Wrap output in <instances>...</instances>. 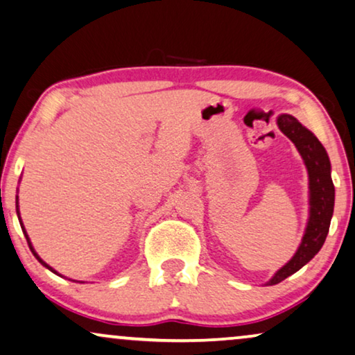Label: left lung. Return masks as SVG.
Returning <instances> with one entry per match:
<instances>
[{"mask_svg": "<svg viewBox=\"0 0 355 355\" xmlns=\"http://www.w3.org/2000/svg\"><path fill=\"white\" fill-rule=\"evenodd\" d=\"M277 126L295 144L306 172H309V193H310V214L302 243L289 263H286L279 271L266 282V286L279 284L291 274L305 266L323 247L329 224H331L334 209V185L331 180V162L318 138L302 126L292 115L277 116Z\"/></svg>", "mask_w": 355, "mask_h": 355, "instance_id": "left-lung-1", "label": "left lung"}]
</instances>
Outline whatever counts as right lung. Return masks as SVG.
Listing matches in <instances>:
<instances>
[{"label": "right lung", "instance_id": "obj_1", "mask_svg": "<svg viewBox=\"0 0 355 355\" xmlns=\"http://www.w3.org/2000/svg\"><path fill=\"white\" fill-rule=\"evenodd\" d=\"M17 214H19V212H17ZM19 222H21V227H22V232H24V235H26V239H27V243H29V248H31V252H32V253H34V257H35L37 259H39V261H40L42 264H44V266H45V268H49L51 272L58 274V272H56V271H55V269H53V268H51V266H49V264H46V263L44 261V259H42V258L39 257V254H37V253H35V250H34V247H32V243H31V239H29V235H27V232H26V229H24V224H22V220H21V216H19ZM76 282H78V281H76Z\"/></svg>", "mask_w": 355, "mask_h": 355}]
</instances>
